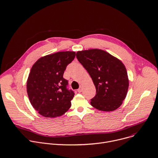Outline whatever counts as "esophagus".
<instances>
[{
    "instance_id": "obj_1",
    "label": "esophagus",
    "mask_w": 158,
    "mask_h": 158,
    "mask_svg": "<svg viewBox=\"0 0 158 158\" xmlns=\"http://www.w3.org/2000/svg\"><path fill=\"white\" fill-rule=\"evenodd\" d=\"M79 93H80V92H82V89H81V87H80V88H79L78 89V90H77Z\"/></svg>"
}]
</instances>
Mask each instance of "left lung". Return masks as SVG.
<instances>
[{"mask_svg": "<svg viewBox=\"0 0 158 158\" xmlns=\"http://www.w3.org/2000/svg\"><path fill=\"white\" fill-rule=\"evenodd\" d=\"M76 56L89 73L96 88V95L90 102L92 106L106 112L118 109L129 88L124 64L106 51L98 49L78 51Z\"/></svg>", "mask_w": 158, "mask_h": 158, "instance_id": "left-lung-1", "label": "left lung"}]
</instances>
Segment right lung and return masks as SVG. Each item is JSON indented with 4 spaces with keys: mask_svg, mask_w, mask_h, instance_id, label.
Here are the masks:
<instances>
[{
    "mask_svg": "<svg viewBox=\"0 0 158 158\" xmlns=\"http://www.w3.org/2000/svg\"><path fill=\"white\" fill-rule=\"evenodd\" d=\"M75 57L74 51L58 52L41 57L32 66L27 92L32 107L42 116H61L71 107L75 93L67 88L63 74Z\"/></svg>",
    "mask_w": 158,
    "mask_h": 158,
    "instance_id": "1",
    "label": "right lung"
}]
</instances>
